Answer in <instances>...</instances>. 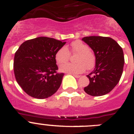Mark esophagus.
I'll use <instances>...</instances> for the list:
<instances>
[{
  "instance_id": "esophagus-1",
  "label": "esophagus",
  "mask_w": 134,
  "mask_h": 134,
  "mask_svg": "<svg viewBox=\"0 0 134 134\" xmlns=\"http://www.w3.org/2000/svg\"><path fill=\"white\" fill-rule=\"evenodd\" d=\"M72 74V75L74 76L75 78H79L80 76V75H77V74Z\"/></svg>"
}]
</instances>
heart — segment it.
I'll list each match as a JSON object with an SVG mask.
<instances>
[{
    "label": "heart",
    "instance_id": "heart-1",
    "mask_svg": "<svg viewBox=\"0 0 134 134\" xmlns=\"http://www.w3.org/2000/svg\"><path fill=\"white\" fill-rule=\"evenodd\" d=\"M77 54L75 57L76 63L64 65L60 70L65 72L79 74L86 69H91L95 64V55L88 46L80 40H75L70 46L62 47L56 51L55 60L59 65H62L69 60L70 54Z\"/></svg>",
    "mask_w": 134,
    "mask_h": 134
}]
</instances>
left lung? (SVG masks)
Here are the masks:
<instances>
[{"mask_svg": "<svg viewBox=\"0 0 134 134\" xmlns=\"http://www.w3.org/2000/svg\"><path fill=\"white\" fill-rule=\"evenodd\" d=\"M82 40L91 47L96 58L95 68L86 76L90 82L84 91L94 97L107 94L118 85L122 75L125 62L122 48L108 37H85Z\"/></svg>", "mask_w": 134, "mask_h": 134, "instance_id": "1", "label": "left lung"}]
</instances>
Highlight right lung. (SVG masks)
I'll return each mask as SVG.
<instances>
[{"mask_svg": "<svg viewBox=\"0 0 134 134\" xmlns=\"http://www.w3.org/2000/svg\"><path fill=\"white\" fill-rule=\"evenodd\" d=\"M66 42L40 37L23 42L14 58V73L17 83L28 95L46 99L60 88L64 74L57 72L56 51Z\"/></svg>", "mask_w": 134, "mask_h": 134, "instance_id": "right-lung-1", "label": "right lung"}]
</instances>
